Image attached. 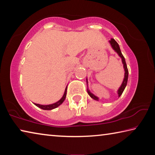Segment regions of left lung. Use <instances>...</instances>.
<instances>
[{"label":"left lung","mask_w":155,"mask_h":155,"mask_svg":"<svg viewBox=\"0 0 155 155\" xmlns=\"http://www.w3.org/2000/svg\"><path fill=\"white\" fill-rule=\"evenodd\" d=\"M109 43L111 44V46L112 47V48L114 50V51L117 52V54L121 57L122 59V64H123V66H124V80L122 81V83L120 87H119L118 90H117V94H118V97H120V96L122 95V94L123 93V91H124V89L126 87V86L127 85V81H128V68H127V64H126V61H125V59L124 56L122 55V52L120 51V46H119V44L117 43V41H115L114 39H111V40H109ZM87 93L90 96V97L91 98H93L94 100H96V101H99V98L98 97L96 96L94 94H93L92 93L90 92V91L89 90V89H87Z\"/></svg>","instance_id":"left-lung-1"}]
</instances>
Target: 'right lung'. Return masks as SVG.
I'll use <instances>...</instances> for the list:
<instances>
[{
  "instance_id": "right-lung-1",
  "label": "right lung",
  "mask_w": 155,
  "mask_h": 155,
  "mask_svg": "<svg viewBox=\"0 0 155 155\" xmlns=\"http://www.w3.org/2000/svg\"><path fill=\"white\" fill-rule=\"evenodd\" d=\"M66 92H67V87L65 88V91L64 95H63L62 98L59 100V101L56 102L53 104H47V105H43V104H36L34 103L35 105H36L37 107H38L39 108H40L41 109L44 110H52L53 109H55L57 107H58L60 104H61L63 103V102L64 101V100L65 99V97H66Z\"/></svg>"
}]
</instances>
